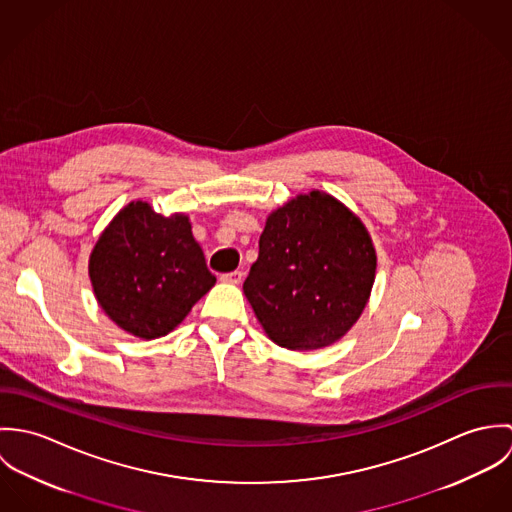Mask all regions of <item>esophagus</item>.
I'll return each mask as SVG.
<instances>
[{
	"label": "esophagus",
	"mask_w": 512,
	"mask_h": 512,
	"mask_svg": "<svg viewBox=\"0 0 512 512\" xmlns=\"http://www.w3.org/2000/svg\"><path fill=\"white\" fill-rule=\"evenodd\" d=\"M242 280H244V274H242L240 270L230 272V274H222V276H220V282H224V284H234V286H238Z\"/></svg>",
	"instance_id": "1"
}]
</instances>
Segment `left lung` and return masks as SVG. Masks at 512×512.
<instances>
[{
    "label": "left lung",
    "mask_w": 512,
    "mask_h": 512,
    "mask_svg": "<svg viewBox=\"0 0 512 512\" xmlns=\"http://www.w3.org/2000/svg\"><path fill=\"white\" fill-rule=\"evenodd\" d=\"M374 276L376 250L363 220L313 189L268 215L242 288L276 345L315 351L359 321Z\"/></svg>",
    "instance_id": "left-lung-1"
}]
</instances>
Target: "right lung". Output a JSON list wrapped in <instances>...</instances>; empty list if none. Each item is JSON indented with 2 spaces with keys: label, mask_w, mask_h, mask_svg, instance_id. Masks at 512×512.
Segmentation results:
<instances>
[{
  "label": "right lung",
  "mask_w": 512,
  "mask_h": 512,
  "mask_svg": "<svg viewBox=\"0 0 512 512\" xmlns=\"http://www.w3.org/2000/svg\"><path fill=\"white\" fill-rule=\"evenodd\" d=\"M88 276L104 313L146 341L171 333L217 284L189 217H163L140 199L100 232Z\"/></svg>",
  "instance_id": "right-lung-1"
}]
</instances>
